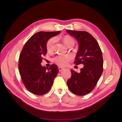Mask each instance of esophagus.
Returning a JSON list of instances; mask_svg holds the SVG:
<instances>
[{"label": "esophagus", "instance_id": "34e87169", "mask_svg": "<svg viewBox=\"0 0 122 122\" xmlns=\"http://www.w3.org/2000/svg\"><path fill=\"white\" fill-rule=\"evenodd\" d=\"M58 70H59V71L61 72V71H62V70H64V68H62V67H58Z\"/></svg>", "mask_w": 122, "mask_h": 122}]
</instances>
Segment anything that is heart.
I'll list each match as a JSON object with an SVG mask.
<instances>
[{"label": "heart", "instance_id": "heart-1", "mask_svg": "<svg viewBox=\"0 0 122 122\" xmlns=\"http://www.w3.org/2000/svg\"><path fill=\"white\" fill-rule=\"evenodd\" d=\"M62 40L66 44V45L68 47L74 46L75 44V41L74 39L69 36H65L62 38ZM57 41L56 38L53 37L50 39L48 41L46 44V48L48 51H52L54 48L55 44ZM71 57L69 55H58V56L55 57L53 60V61L57 65L65 66L67 64V62L70 60Z\"/></svg>", "mask_w": 122, "mask_h": 122}]
</instances>
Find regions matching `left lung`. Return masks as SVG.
<instances>
[{
	"label": "left lung",
	"instance_id": "1",
	"mask_svg": "<svg viewBox=\"0 0 122 122\" xmlns=\"http://www.w3.org/2000/svg\"><path fill=\"white\" fill-rule=\"evenodd\" d=\"M67 32L74 37L78 43L74 64L84 65L79 73L71 70V77L67 84L73 93L83 96L94 89L102 75V51L96 40L88 32L70 30H67Z\"/></svg>",
	"mask_w": 122,
	"mask_h": 122
}]
</instances>
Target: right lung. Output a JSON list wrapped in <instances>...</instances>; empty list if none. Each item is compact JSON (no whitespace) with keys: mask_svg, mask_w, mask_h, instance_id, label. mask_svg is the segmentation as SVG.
Segmentation results:
<instances>
[{"mask_svg":"<svg viewBox=\"0 0 122 122\" xmlns=\"http://www.w3.org/2000/svg\"><path fill=\"white\" fill-rule=\"evenodd\" d=\"M60 32H36L25 44L20 53L18 68L21 78L25 87L33 94L43 95L47 93L59 72L56 65L52 64L48 68L41 63L43 55L47 52V41Z\"/></svg>","mask_w":122,"mask_h":122,"instance_id":"right-lung-1","label":"right lung"}]
</instances>
